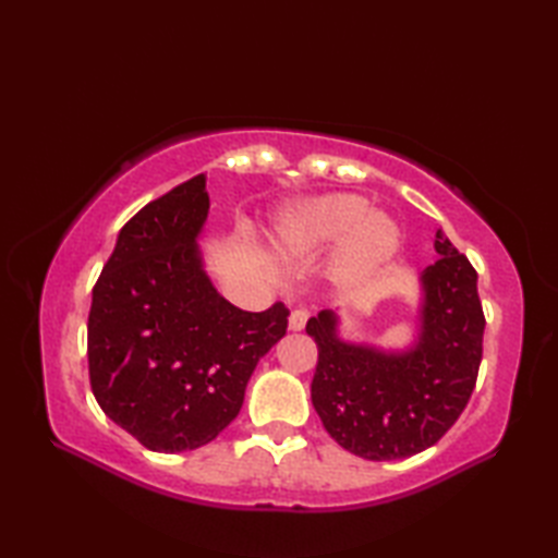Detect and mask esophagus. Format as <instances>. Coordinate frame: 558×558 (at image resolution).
<instances>
[{
	"mask_svg": "<svg viewBox=\"0 0 558 558\" xmlns=\"http://www.w3.org/2000/svg\"><path fill=\"white\" fill-rule=\"evenodd\" d=\"M306 322H310V312H306V310H294L290 314V330H302L306 326Z\"/></svg>",
	"mask_w": 558,
	"mask_h": 558,
	"instance_id": "obj_1",
	"label": "esophagus"
}]
</instances>
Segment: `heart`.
Segmentation results:
<instances>
[{
    "label": "heart",
    "instance_id": "heart-1",
    "mask_svg": "<svg viewBox=\"0 0 558 558\" xmlns=\"http://www.w3.org/2000/svg\"><path fill=\"white\" fill-rule=\"evenodd\" d=\"M278 242L294 254L322 252L338 242L336 278L352 282L386 266L400 246L398 222L372 210L357 194H326L292 206L276 222Z\"/></svg>",
    "mask_w": 558,
    "mask_h": 558
}]
</instances>
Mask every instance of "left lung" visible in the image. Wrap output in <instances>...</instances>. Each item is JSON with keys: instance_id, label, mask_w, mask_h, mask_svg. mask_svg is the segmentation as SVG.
I'll return each mask as SVG.
<instances>
[{"instance_id": "left-lung-1", "label": "left lung", "mask_w": 558, "mask_h": 558, "mask_svg": "<svg viewBox=\"0 0 558 558\" xmlns=\"http://www.w3.org/2000/svg\"><path fill=\"white\" fill-rule=\"evenodd\" d=\"M436 264L420 276V333L408 350H381L338 336L324 310L306 333L318 348L312 402L326 432L364 460H398L434 446L475 390L484 312L477 270L438 230Z\"/></svg>"}]
</instances>
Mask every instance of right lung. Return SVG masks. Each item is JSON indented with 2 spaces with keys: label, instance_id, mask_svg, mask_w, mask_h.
Here are the masks:
<instances>
[{
  "label": "right lung",
  "instance_id": "1",
  "mask_svg": "<svg viewBox=\"0 0 558 558\" xmlns=\"http://www.w3.org/2000/svg\"><path fill=\"white\" fill-rule=\"evenodd\" d=\"M206 177L150 201L117 236L93 288L88 374L98 405L158 453L213 441L242 410L258 360L286 336V304L242 312L198 252Z\"/></svg>",
  "mask_w": 558,
  "mask_h": 558
}]
</instances>
